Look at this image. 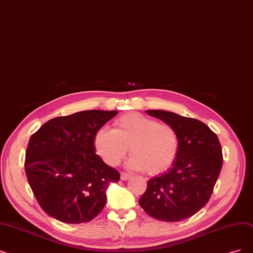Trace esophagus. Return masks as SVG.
<instances>
[{
	"label": "esophagus",
	"instance_id": "obj_1",
	"mask_svg": "<svg viewBox=\"0 0 253 253\" xmlns=\"http://www.w3.org/2000/svg\"><path fill=\"white\" fill-rule=\"evenodd\" d=\"M131 178V174L128 172H121V180L122 181H127Z\"/></svg>",
	"mask_w": 253,
	"mask_h": 253
}]
</instances>
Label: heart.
Here are the masks:
<instances>
[{"label":"heart","instance_id":"heart-1","mask_svg":"<svg viewBox=\"0 0 253 253\" xmlns=\"http://www.w3.org/2000/svg\"><path fill=\"white\" fill-rule=\"evenodd\" d=\"M94 145L108 166H118L129 148L132 155L128 161L131 169L158 174L169 169L177 158L180 139L172 126L138 113H129L115 121L113 130H98Z\"/></svg>","mask_w":253,"mask_h":253}]
</instances>
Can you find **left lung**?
I'll list each match as a JSON object with an SVG mask.
<instances>
[{"instance_id":"obj_1","label":"left lung","mask_w":253,"mask_h":253,"mask_svg":"<svg viewBox=\"0 0 253 253\" xmlns=\"http://www.w3.org/2000/svg\"><path fill=\"white\" fill-rule=\"evenodd\" d=\"M147 114L175 129L180 148L168 171L148 181L138 203L158 220L180 221L199 212L209 202L222 168L220 142L199 120L162 109H151Z\"/></svg>"}]
</instances>
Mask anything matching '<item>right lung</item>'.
Masks as SVG:
<instances>
[{"label": "right lung", "mask_w": 253, "mask_h": 253, "mask_svg": "<svg viewBox=\"0 0 253 253\" xmlns=\"http://www.w3.org/2000/svg\"><path fill=\"white\" fill-rule=\"evenodd\" d=\"M117 111H84L51 119L29 140L25 170L40 207L65 223L89 222L120 173L96 154L94 137Z\"/></svg>", "instance_id": "right-lung-1"}]
</instances>
